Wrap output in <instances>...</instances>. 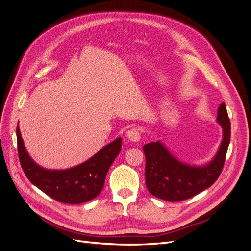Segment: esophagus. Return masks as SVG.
<instances>
[{
  "instance_id": "34e87169",
  "label": "esophagus",
  "mask_w": 251,
  "mask_h": 251,
  "mask_svg": "<svg viewBox=\"0 0 251 251\" xmlns=\"http://www.w3.org/2000/svg\"><path fill=\"white\" fill-rule=\"evenodd\" d=\"M126 136L131 141H138L140 139V137H141V134H140L139 129L132 128V129L128 130L127 133H126Z\"/></svg>"
}]
</instances>
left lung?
<instances>
[{
    "label": "left lung",
    "instance_id": "obj_1",
    "mask_svg": "<svg viewBox=\"0 0 251 251\" xmlns=\"http://www.w3.org/2000/svg\"><path fill=\"white\" fill-rule=\"evenodd\" d=\"M216 121L223 127V140L215 157L206 165L184 164L159 140L144 146L146 184L152 196L170 202L187 200L211 187L219 178L231 138V123L225 102L219 106Z\"/></svg>",
    "mask_w": 251,
    "mask_h": 251
}]
</instances>
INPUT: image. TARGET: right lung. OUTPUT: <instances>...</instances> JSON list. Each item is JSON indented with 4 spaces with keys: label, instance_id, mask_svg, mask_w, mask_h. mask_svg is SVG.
Here are the masks:
<instances>
[{
    "label": "right lung",
    "instance_id": "right-lung-1",
    "mask_svg": "<svg viewBox=\"0 0 251 251\" xmlns=\"http://www.w3.org/2000/svg\"><path fill=\"white\" fill-rule=\"evenodd\" d=\"M16 135L20 165L28 180L52 199L67 204L84 203L100 195L106 173L122 148V138H117L78 166L50 170L39 166L29 157L18 126Z\"/></svg>",
    "mask_w": 251,
    "mask_h": 251
}]
</instances>
